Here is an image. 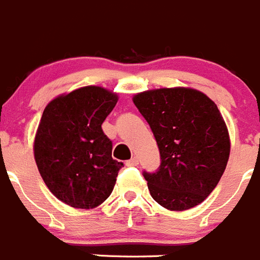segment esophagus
I'll return each instance as SVG.
<instances>
[{
  "label": "esophagus",
  "mask_w": 260,
  "mask_h": 260,
  "mask_svg": "<svg viewBox=\"0 0 260 260\" xmlns=\"http://www.w3.org/2000/svg\"><path fill=\"white\" fill-rule=\"evenodd\" d=\"M138 164H139V159H138V157H132V158L128 159V161H126V165L127 166H137Z\"/></svg>",
  "instance_id": "34e87169"
}]
</instances>
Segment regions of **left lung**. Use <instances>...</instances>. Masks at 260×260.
<instances>
[{
	"label": "left lung",
	"mask_w": 260,
	"mask_h": 260,
	"mask_svg": "<svg viewBox=\"0 0 260 260\" xmlns=\"http://www.w3.org/2000/svg\"><path fill=\"white\" fill-rule=\"evenodd\" d=\"M133 102L151 126L161 156L156 173H143L152 199L174 211L201 204L230 158L228 128L216 104L189 87L148 90Z\"/></svg>",
	"instance_id": "8db88e82"
}]
</instances>
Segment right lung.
Masks as SVG:
<instances>
[{
  "instance_id": "obj_1",
  "label": "right lung",
  "mask_w": 260,
  "mask_h": 260,
  "mask_svg": "<svg viewBox=\"0 0 260 260\" xmlns=\"http://www.w3.org/2000/svg\"><path fill=\"white\" fill-rule=\"evenodd\" d=\"M118 101L101 86L59 95L45 108L35 138V159L54 196L76 209H94L113 190L123 164L112 158L102 123Z\"/></svg>"
}]
</instances>
